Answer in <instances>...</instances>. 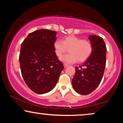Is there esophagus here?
<instances>
[{
	"instance_id": "obj_1",
	"label": "esophagus",
	"mask_w": 123,
	"mask_h": 123,
	"mask_svg": "<svg viewBox=\"0 0 123 123\" xmlns=\"http://www.w3.org/2000/svg\"><path fill=\"white\" fill-rule=\"evenodd\" d=\"M64 66L65 68H66V67H68V66H69V65H68V64H67V63H64Z\"/></svg>"
}]
</instances>
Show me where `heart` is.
<instances>
[{"instance_id":"b5f03b06","label":"heart","mask_w":123,"mask_h":123,"mask_svg":"<svg viewBox=\"0 0 123 123\" xmlns=\"http://www.w3.org/2000/svg\"><path fill=\"white\" fill-rule=\"evenodd\" d=\"M55 54L57 56H62L69 50V54L60 58V60L65 63L72 64L78 60L82 62L86 60L91 56L93 50L92 43L88 40L68 36L63 41L58 40L54 43Z\"/></svg>"}]
</instances>
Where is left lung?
<instances>
[{"label": "left lung", "mask_w": 123, "mask_h": 123, "mask_svg": "<svg viewBox=\"0 0 123 123\" xmlns=\"http://www.w3.org/2000/svg\"><path fill=\"white\" fill-rule=\"evenodd\" d=\"M88 39L93 46L92 53L83 65L75 67V75L72 80L73 88L83 95L91 93L100 85L106 61L107 49L103 38L96 35H90Z\"/></svg>", "instance_id": "1"}]
</instances>
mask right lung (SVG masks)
I'll list each match as a JSON object with an SVG mask.
<instances>
[{
	"label": "right lung",
	"mask_w": 123,
	"mask_h": 123,
	"mask_svg": "<svg viewBox=\"0 0 123 123\" xmlns=\"http://www.w3.org/2000/svg\"><path fill=\"white\" fill-rule=\"evenodd\" d=\"M56 36L54 31L38 30L29 33L21 44L19 60L22 75L36 93L53 90L64 69L55 52Z\"/></svg>",
	"instance_id": "1"
}]
</instances>
